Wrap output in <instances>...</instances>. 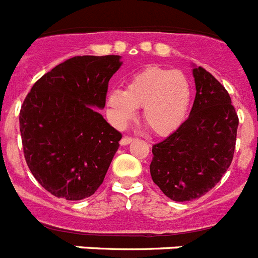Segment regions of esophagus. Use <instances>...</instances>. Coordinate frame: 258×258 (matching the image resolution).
<instances>
[{
	"instance_id": "34e87169",
	"label": "esophagus",
	"mask_w": 258,
	"mask_h": 258,
	"mask_svg": "<svg viewBox=\"0 0 258 258\" xmlns=\"http://www.w3.org/2000/svg\"><path fill=\"white\" fill-rule=\"evenodd\" d=\"M132 141H133V138H132V137H124L120 143H121V146H126V145H129Z\"/></svg>"
}]
</instances>
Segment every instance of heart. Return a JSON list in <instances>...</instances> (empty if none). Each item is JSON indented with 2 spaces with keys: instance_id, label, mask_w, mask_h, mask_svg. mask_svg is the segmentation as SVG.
<instances>
[{
  "instance_id": "b5f03b06",
  "label": "heart",
  "mask_w": 258,
  "mask_h": 258,
  "mask_svg": "<svg viewBox=\"0 0 258 258\" xmlns=\"http://www.w3.org/2000/svg\"><path fill=\"white\" fill-rule=\"evenodd\" d=\"M192 102L187 76L179 71L151 66L134 74L126 88L112 89L107 95L111 120L124 129L143 107V120L160 137L174 133L184 122Z\"/></svg>"
}]
</instances>
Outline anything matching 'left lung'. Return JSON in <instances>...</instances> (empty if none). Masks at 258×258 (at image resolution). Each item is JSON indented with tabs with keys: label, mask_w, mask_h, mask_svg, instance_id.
Returning <instances> with one entry per match:
<instances>
[{
	"label": "left lung",
	"mask_w": 258,
	"mask_h": 258,
	"mask_svg": "<svg viewBox=\"0 0 258 258\" xmlns=\"http://www.w3.org/2000/svg\"><path fill=\"white\" fill-rule=\"evenodd\" d=\"M197 95L188 118L152 146V181L169 199H199L221 181L234 156L239 118L226 89L202 67L192 68Z\"/></svg>",
	"instance_id": "left-lung-1"
}]
</instances>
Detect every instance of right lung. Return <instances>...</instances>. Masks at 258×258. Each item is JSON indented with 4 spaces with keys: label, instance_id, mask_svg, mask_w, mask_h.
Here are the masks:
<instances>
[{
    "label": "right lung",
    "instance_id": "right-lung-1",
    "mask_svg": "<svg viewBox=\"0 0 258 258\" xmlns=\"http://www.w3.org/2000/svg\"><path fill=\"white\" fill-rule=\"evenodd\" d=\"M120 55L74 56L32 86L20 109V136L33 177L56 198L98 190L118 149V133L98 112Z\"/></svg>",
    "mask_w": 258,
    "mask_h": 258
}]
</instances>
